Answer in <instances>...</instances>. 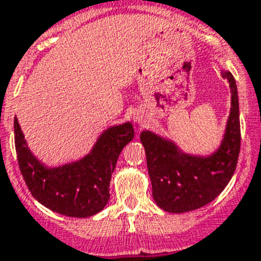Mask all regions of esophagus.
<instances>
[{"mask_svg":"<svg viewBox=\"0 0 261 261\" xmlns=\"http://www.w3.org/2000/svg\"><path fill=\"white\" fill-rule=\"evenodd\" d=\"M135 119H136V122H138V123H142V122H144V118H143V117H140V116H135Z\"/></svg>","mask_w":261,"mask_h":261,"instance_id":"esophagus-1","label":"esophagus"}]
</instances>
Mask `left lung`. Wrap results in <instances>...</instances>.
Here are the masks:
<instances>
[{"instance_id":"8db88e82","label":"left lung","mask_w":261,"mask_h":261,"mask_svg":"<svg viewBox=\"0 0 261 261\" xmlns=\"http://www.w3.org/2000/svg\"><path fill=\"white\" fill-rule=\"evenodd\" d=\"M229 82L231 108L221 144L211 154L183 152L173 140L144 130L140 140L145 149L152 195L157 205L169 213L195 211L215 200L233 177L241 149L239 102L236 79L221 71Z\"/></svg>"}]
</instances>
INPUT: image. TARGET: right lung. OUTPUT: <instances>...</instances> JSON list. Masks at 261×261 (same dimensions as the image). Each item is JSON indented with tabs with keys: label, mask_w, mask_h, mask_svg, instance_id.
Wrapping results in <instances>:
<instances>
[{
	"label": "right lung",
	"mask_w": 261,
	"mask_h": 261,
	"mask_svg": "<svg viewBox=\"0 0 261 261\" xmlns=\"http://www.w3.org/2000/svg\"><path fill=\"white\" fill-rule=\"evenodd\" d=\"M14 136L20 173L32 196L53 212L69 217H91L104 210L110 198V178L119 153L134 139L131 122L101 133L86 156L60 166H46L28 148L19 122Z\"/></svg>",
	"instance_id": "1"
}]
</instances>
